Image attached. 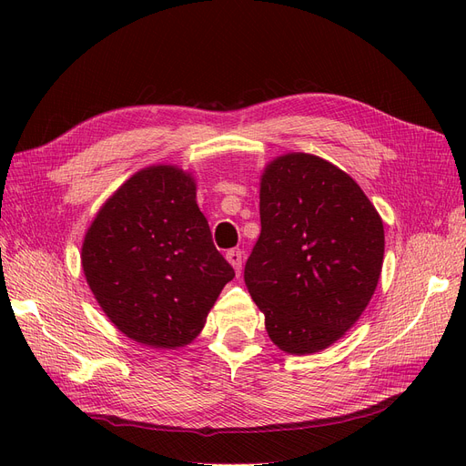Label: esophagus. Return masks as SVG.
Segmentation results:
<instances>
[{
  "label": "esophagus",
  "instance_id": "34e87169",
  "mask_svg": "<svg viewBox=\"0 0 466 466\" xmlns=\"http://www.w3.org/2000/svg\"><path fill=\"white\" fill-rule=\"evenodd\" d=\"M241 257H243V253H241L239 249H230V251L227 253V260L232 264L234 272H236L238 276L241 274Z\"/></svg>",
  "mask_w": 466,
  "mask_h": 466
}]
</instances>
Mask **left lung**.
I'll use <instances>...</instances> for the list:
<instances>
[{"label": "left lung", "instance_id": "left-lung-1", "mask_svg": "<svg viewBox=\"0 0 466 466\" xmlns=\"http://www.w3.org/2000/svg\"><path fill=\"white\" fill-rule=\"evenodd\" d=\"M258 198L262 228L243 274L249 295L281 351H323L374 295L383 220L344 169L308 153L268 162Z\"/></svg>", "mask_w": 466, "mask_h": 466}]
</instances>
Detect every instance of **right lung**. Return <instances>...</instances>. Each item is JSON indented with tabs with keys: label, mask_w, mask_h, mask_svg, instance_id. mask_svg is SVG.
<instances>
[{
	"label": "right lung",
	"mask_w": 466,
	"mask_h": 466,
	"mask_svg": "<svg viewBox=\"0 0 466 466\" xmlns=\"http://www.w3.org/2000/svg\"><path fill=\"white\" fill-rule=\"evenodd\" d=\"M81 264L109 321L155 350L188 346L234 278L192 174L171 164L136 171L109 196L85 234Z\"/></svg>",
	"instance_id": "add662e5"
}]
</instances>
